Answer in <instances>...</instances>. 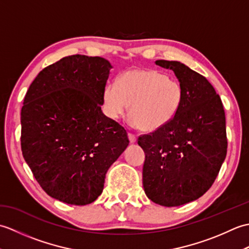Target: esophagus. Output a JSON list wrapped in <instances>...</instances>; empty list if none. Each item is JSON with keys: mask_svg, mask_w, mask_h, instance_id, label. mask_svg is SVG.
<instances>
[{"mask_svg": "<svg viewBox=\"0 0 249 249\" xmlns=\"http://www.w3.org/2000/svg\"><path fill=\"white\" fill-rule=\"evenodd\" d=\"M128 139L130 141V143H135V142L137 141V137L134 135V134H128Z\"/></svg>", "mask_w": 249, "mask_h": 249, "instance_id": "1", "label": "esophagus"}]
</instances>
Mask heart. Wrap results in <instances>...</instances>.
Instances as JSON below:
<instances>
[{"label": "heart", "instance_id": "heart-1", "mask_svg": "<svg viewBox=\"0 0 249 249\" xmlns=\"http://www.w3.org/2000/svg\"><path fill=\"white\" fill-rule=\"evenodd\" d=\"M184 100L178 81L155 70L131 68L104 91L106 112L111 119L123 115L128 106L133 124L144 131L160 129L173 120Z\"/></svg>", "mask_w": 249, "mask_h": 249}]
</instances>
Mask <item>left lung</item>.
<instances>
[{
    "label": "left lung",
    "mask_w": 249,
    "mask_h": 249,
    "mask_svg": "<svg viewBox=\"0 0 249 249\" xmlns=\"http://www.w3.org/2000/svg\"><path fill=\"white\" fill-rule=\"evenodd\" d=\"M155 64L173 71L184 100L170 123L138 138L145 153L142 182L153 202L178 206L200 198L217 177L227 154L225 110L205 77L178 61Z\"/></svg>",
    "instance_id": "1"
}]
</instances>
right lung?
Returning a JSON list of instances; mask_svg holds the SVG:
<instances>
[{
    "mask_svg": "<svg viewBox=\"0 0 249 249\" xmlns=\"http://www.w3.org/2000/svg\"><path fill=\"white\" fill-rule=\"evenodd\" d=\"M111 68L100 56H65L44 68L25 94L22 155L41 188L64 203L94 202L129 143L124 127L102 111Z\"/></svg>",
    "mask_w": 249,
    "mask_h": 249,
    "instance_id": "add662e5",
    "label": "right lung"
}]
</instances>
